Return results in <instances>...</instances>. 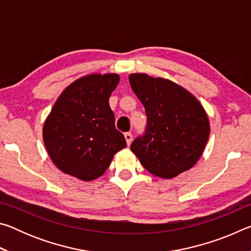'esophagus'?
Segmentation results:
<instances>
[{"instance_id": "esophagus-1", "label": "esophagus", "mask_w": 251, "mask_h": 251, "mask_svg": "<svg viewBox=\"0 0 251 251\" xmlns=\"http://www.w3.org/2000/svg\"><path fill=\"white\" fill-rule=\"evenodd\" d=\"M125 139H126L127 145L129 146L131 144V141H133V135H131L130 133H125Z\"/></svg>"}]
</instances>
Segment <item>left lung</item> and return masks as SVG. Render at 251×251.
I'll list each match as a JSON object with an SVG mask.
<instances>
[{
	"mask_svg": "<svg viewBox=\"0 0 251 251\" xmlns=\"http://www.w3.org/2000/svg\"><path fill=\"white\" fill-rule=\"evenodd\" d=\"M131 90L145 107V134L130 145L157 177L174 178L192 168L205 148L210 127L202 105L184 87L144 73L129 75Z\"/></svg>",
	"mask_w": 251,
	"mask_h": 251,
	"instance_id": "8db88e82",
	"label": "left lung"
}]
</instances>
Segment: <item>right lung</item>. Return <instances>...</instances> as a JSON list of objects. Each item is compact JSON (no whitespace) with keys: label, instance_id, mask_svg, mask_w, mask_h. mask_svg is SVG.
<instances>
[{"label":"right lung","instance_id":"1","mask_svg":"<svg viewBox=\"0 0 251 251\" xmlns=\"http://www.w3.org/2000/svg\"><path fill=\"white\" fill-rule=\"evenodd\" d=\"M118 83L117 74L86 75L69 85L55 101L44 123L43 139L50 159L63 173L94 180L126 147L108 104Z\"/></svg>","mask_w":251,"mask_h":251}]
</instances>
